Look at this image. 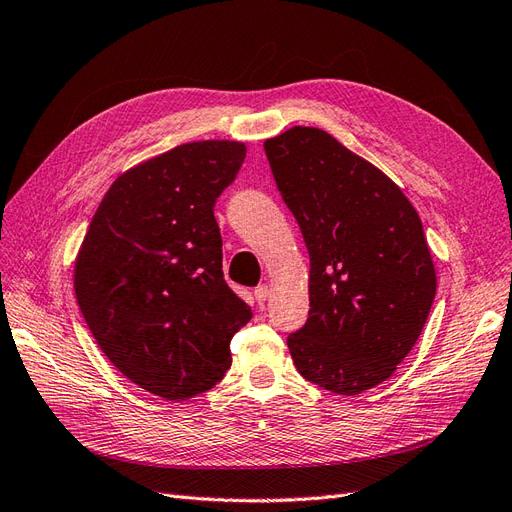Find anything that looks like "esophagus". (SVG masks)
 <instances>
[{
    "label": "esophagus",
    "instance_id": "34e87169",
    "mask_svg": "<svg viewBox=\"0 0 512 512\" xmlns=\"http://www.w3.org/2000/svg\"><path fill=\"white\" fill-rule=\"evenodd\" d=\"M271 297V288L269 286H258V288H254V299H256V303H265L267 299Z\"/></svg>",
    "mask_w": 512,
    "mask_h": 512
}]
</instances>
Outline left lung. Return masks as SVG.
<instances>
[{
    "instance_id": "1",
    "label": "left lung",
    "mask_w": 512,
    "mask_h": 512,
    "mask_svg": "<svg viewBox=\"0 0 512 512\" xmlns=\"http://www.w3.org/2000/svg\"><path fill=\"white\" fill-rule=\"evenodd\" d=\"M265 153L309 252V318L288 335L292 361L324 391L374 389L406 359L436 297L421 218L329 132L294 126Z\"/></svg>"
}]
</instances>
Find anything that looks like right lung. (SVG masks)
I'll return each instance as SVG.
<instances>
[{"instance_id": "1", "label": "right lung", "mask_w": 512, "mask_h": 512, "mask_svg": "<svg viewBox=\"0 0 512 512\" xmlns=\"http://www.w3.org/2000/svg\"><path fill=\"white\" fill-rule=\"evenodd\" d=\"M237 141H198L119 175L74 262L98 346L141 389L183 401L218 384L252 309L224 280L213 207L245 160Z\"/></svg>"}]
</instances>
